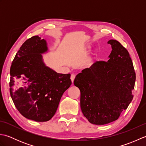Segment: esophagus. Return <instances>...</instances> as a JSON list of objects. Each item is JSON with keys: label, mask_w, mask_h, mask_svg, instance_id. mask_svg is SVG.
I'll return each instance as SVG.
<instances>
[{"label": "esophagus", "mask_w": 146, "mask_h": 146, "mask_svg": "<svg viewBox=\"0 0 146 146\" xmlns=\"http://www.w3.org/2000/svg\"><path fill=\"white\" fill-rule=\"evenodd\" d=\"M75 75H74V74H72V75H71V77H70L71 80V82H72V83L73 82L74 80H75Z\"/></svg>", "instance_id": "esophagus-1"}]
</instances>
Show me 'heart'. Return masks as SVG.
Returning a JSON list of instances; mask_svg holds the SVG:
<instances>
[{
	"label": "heart",
	"mask_w": 146,
	"mask_h": 146,
	"mask_svg": "<svg viewBox=\"0 0 146 146\" xmlns=\"http://www.w3.org/2000/svg\"><path fill=\"white\" fill-rule=\"evenodd\" d=\"M91 46L90 45V44H87L86 46V47H85V48H86V49H87V50H89V49H91ZM98 54H99V52L98 51H95L94 52H93V53L92 54V56L90 57V58H89V61H92L93 60H94V59L95 58H97V56H98Z\"/></svg>",
	"instance_id": "heart-1"
}]
</instances>
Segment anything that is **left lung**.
I'll use <instances>...</instances> for the list:
<instances>
[{
  "label": "left lung",
  "mask_w": 146,
  "mask_h": 146,
  "mask_svg": "<svg viewBox=\"0 0 146 146\" xmlns=\"http://www.w3.org/2000/svg\"><path fill=\"white\" fill-rule=\"evenodd\" d=\"M108 61H98L78 73L74 85L80 90V107L90 122L104 125L116 120L132 100L135 73L127 50L114 39Z\"/></svg>",
  "instance_id": "1"
}]
</instances>
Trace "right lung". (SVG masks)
I'll use <instances>...</instances> for the list:
<instances>
[{
  "label": "right lung",
  "mask_w": 146,
  "mask_h": 146,
  "mask_svg": "<svg viewBox=\"0 0 146 146\" xmlns=\"http://www.w3.org/2000/svg\"><path fill=\"white\" fill-rule=\"evenodd\" d=\"M48 51L46 40L33 36L21 46L10 70L12 101L21 115L36 122H46L54 116L71 85L70 73H58L46 66L42 54Z\"/></svg>",
  "instance_id": "obj_1"
}]
</instances>
